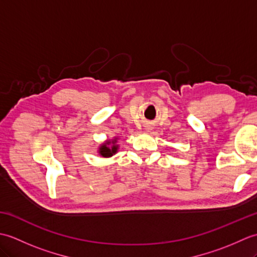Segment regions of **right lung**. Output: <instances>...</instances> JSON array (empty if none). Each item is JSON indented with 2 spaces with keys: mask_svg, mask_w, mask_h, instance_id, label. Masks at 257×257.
<instances>
[{
  "mask_svg": "<svg viewBox=\"0 0 257 257\" xmlns=\"http://www.w3.org/2000/svg\"><path fill=\"white\" fill-rule=\"evenodd\" d=\"M116 141H117V138H114L112 140H108L106 143H103L99 147V150H98L99 155L103 158H109L116 154L118 151V146L116 145ZM110 144L112 145L111 146H110Z\"/></svg>",
  "mask_w": 257,
  "mask_h": 257,
  "instance_id": "right-lung-1",
  "label": "right lung"
}]
</instances>
